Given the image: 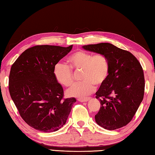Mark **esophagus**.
<instances>
[{
	"mask_svg": "<svg viewBox=\"0 0 155 155\" xmlns=\"http://www.w3.org/2000/svg\"><path fill=\"white\" fill-rule=\"evenodd\" d=\"M90 98H78V101L81 102V103H83V102H87L88 101H90Z\"/></svg>",
	"mask_w": 155,
	"mask_h": 155,
	"instance_id": "1",
	"label": "esophagus"
}]
</instances>
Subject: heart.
Wrapping results in <instances>:
<instances>
[{
    "label": "heart",
    "instance_id": "obj_1",
    "mask_svg": "<svg viewBox=\"0 0 155 155\" xmlns=\"http://www.w3.org/2000/svg\"><path fill=\"white\" fill-rule=\"evenodd\" d=\"M68 62L69 66L63 63H58L54 66V74L57 81L65 87H70L74 83L71 70H81V80L83 81L67 90L69 96L83 98L89 95L95 90L94 84L103 83L109 76V63L104 54L79 51L70 56Z\"/></svg>",
    "mask_w": 155,
    "mask_h": 155
}]
</instances>
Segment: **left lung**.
I'll use <instances>...</instances> for the list:
<instances>
[{
	"label": "left lung",
	"mask_w": 155,
	"mask_h": 155,
	"mask_svg": "<svg viewBox=\"0 0 155 155\" xmlns=\"http://www.w3.org/2000/svg\"><path fill=\"white\" fill-rule=\"evenodd\" d=\"M82 48L104 54L109 63L108 77L96 92V98L101 101L96 122L107 130L126 126L143 98L145 81L140 63L130 52L109 43L90 44Z\"/></svg>",
	"instance_id": "left-lung-1"
}]
</instances>
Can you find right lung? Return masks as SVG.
I'll list each match as a JSON object with an SVG mask.
<instances>
[{
  "label": "right lung",
  "mask_w": 155,
  "mask_h": 155,
  "mask_svg": "<svg viewBox=\"0 0 155 155\" xmlns=\"http://www.w3.org/2000/svg\"><path fill=\"white\" fill-rule=\"evenodd\" d=\"M72 48V45L31 47L11 68L10 96L22 118L36 130L51 133L60 129L77 101L63 99L64 90L54 74L55 65Z\"/></svg>",
  "instance_id": "1"
}]
</instances>
